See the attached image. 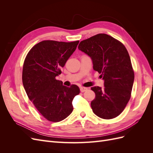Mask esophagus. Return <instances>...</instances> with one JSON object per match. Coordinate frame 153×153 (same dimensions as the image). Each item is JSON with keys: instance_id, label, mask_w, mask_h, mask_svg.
Listing matches in <instances>:
<instances>
[{"instance_id": "1", "label": "esophagus", "mask_w": 153, "mask_h": 153, "mask_svg": "<svg viewBox=\"0 0 153 153\" xmlns=\"http://www.w3.org/2000/svg\"><path fill=\"white\" fill-rule=\"evenodd\" d=\"M80 89V92H84L86 91L88 89H87V87H81Z\"/></svg>"}]
</instances>
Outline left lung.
Returning <instances> with one entry per match:
<instances>
[{
  "mask_svg": "<svg viewBox=\"0 0 153 153\" xmlns=\"http://www.w3.org/2000/svg\"><path fill=\"white\" fill-rule=\"evenodd\" d=\"M78 48L91 57L93 69L104 80V89L91 87L96 94L92 111L104 119L117 117L131 98L135 77L126 47L112 36L98 34L82 41Z\"/></svg>",
  "mask_w": 153,
  "mask_h": 153,
  "instance_id": "obj_1",
  "label": "left lung"
}]
</instances>
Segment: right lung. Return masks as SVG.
Returning <instances> with one entry per match:
<instances>
[{
	"mask_svg": "<svg viewBox=\"0 0 153 153\" xmlns=\"http://www.w3.org/2000/svg\"><path fill=\"white\" fill-rule=\"evenodd\" d=\"M79 41L45 40L27 53L22 71L26 93L38 112L48 121H61L71 114L74 97L80 93L76 85L64 86L55 77L75 52Z\"/></svg>",
	"mask_w": 153,
	"mask_h": 153,
	"instance_id": "add662e5",
	"label": "right lung"
}]
</instances>
